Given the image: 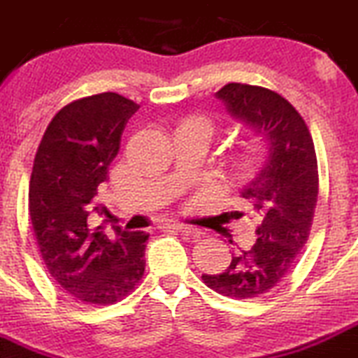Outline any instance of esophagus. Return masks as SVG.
I'll list each match as a JSON object with an SVG mask.
<instances>
[{"label": "esophagus", "mask_w": 358, "mask_h": 358, "mask_svg": "<svg viewBox=\"0 0 358 358\" xmlns=\"http://www.w3.org/2000/svg\"><path fill=\"white\" fill-rule=\"evenodd\" d=\"M166 227L175 229V231L183 232V234L192 236V238H199V236L203 234V232H201L197 227H194V225H189V224H182V222H168V224H166Z\"/></svg>", "instance_id": "34e87169"}]
</instances>
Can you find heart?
I'll return each mask as SVG.
<instances>
[{
	"label": "heart",
	"instance_id": "1",
	"mask_svg": "<svg viewBox=\"0 0 358 358\" xmlns=\"http://www.w3.org/2000/svg\"><path fill=\"white\" fill-rule=\"evenodd\" d=\"M196 122H203V120H196ZM204 124V126H208V124L206 122H203Z\"/></svg>",
	"mask_w": 358,
	"mask_h": 358
}]
</instances>
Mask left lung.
<instances>
[{"mask_svg": "<svg viewBox=\"0 0 358 358\" xmlns=\"http://www.w3.org/2000/svg\"><path fill=\"white\" fill-rule=\"evenodd\" d=\"M215 96L264 145L239 192L260 225L252 248L232 255L225 271L203 275V280L222 296L252 299L285 278L310 238L318 199L317 154L306 122L278 92L227 83Z\"/></svg>", "mask_w": 358, "mask_h": 358, "instance_id": "8db88e82", "label": "left lung"}]
</instances>
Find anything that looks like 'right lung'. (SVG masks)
<instances>
[{"instance_id": "add662e5", "label": "right lung", "mask_w": 358, "mask_h": 358, "mask_svg": "<svg viewBox=\"0 0 358 358\" xmlns=\"http://www.w3.org/2000/svg\"><path fill=\"white\" fill-rule=\"evenodd\" d=\"M140 108L115 94L89 96L59 110L34 157L29 217L41 259L52 278L85 304H113L129 296L145 273L148 234L113 227L96 196L119 154L127 120Z\"/></svg>"}]
</instances>
